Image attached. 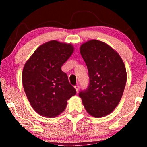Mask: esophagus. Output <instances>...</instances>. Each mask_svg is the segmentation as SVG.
Returning <instances> with one entry per match:
<instances>
[{
	"label": "esophagus",
	"mask_w": 147,
	"mask_h": 147,
	"mask_svg": "<svg viewBox=\"0 0 147 147\" xmlns=\"http://www.w3.org/2000/svg\"><path fill=\"white\" fill-rule=\"evenodd\" d=\"M74 88H75V89H76V92H78L79 88H80L79 85H76V86H74Z\"/></svg>",
	"instance_id": "obj_1"
}]
</instances>
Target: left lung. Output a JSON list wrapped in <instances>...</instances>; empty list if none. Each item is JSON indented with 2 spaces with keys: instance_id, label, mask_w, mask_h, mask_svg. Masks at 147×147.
Returning <instances> with one entry per match:
<instances>
[{
  "instance_id": "left-lung-1",
  "label": "left lung",
  "mask_w": 147,
  "mask_h": 147,
  "mask_svg": "<svg viewBox=\"0 0 147 147\" xmlns=\"http://www.w3.org/2000/svg\"><path fill=\"white\" fill-rule=\"evenodd\" d=\"M80 53L88 68L90 83L79 96L90 115L105 117L113 112L123 96L127 80L125 65L114 49L97 40L82 43Z\"/></svg>"
}]
</instances>
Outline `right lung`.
Returning <instances> with one entry per match:
<instances>
[{"instance_id": "obj_1", "label": "right lung", "mask_w": 147, "mask_h": 147, "mask_svg": "<svg viewBox=\"0 0 147 147\" xmlns=\"http://www.w3.org/2000/svg\"><path fill=\"white\" fill-rule=\"evenodd\" d=\"M71 43L51 40L39 46L24 65L22 82L28 100L37 113L55 117L76 91L61 70L74 52Z\"/></svg>"}]
</instances>
